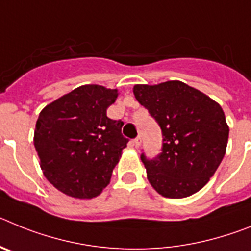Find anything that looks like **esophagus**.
I'll use <instances>...</instances> for the list:
<instances>
[{
    "instance_id": "obj_1",
    "label": "esophagus",
    "mask_w": 251,
    "mask_h": 251,
    "mask_svg": "<svg viewBox=\"0 0 251 251\" xmlns=\"http://www.w3.org/2000/svg\"><path fill=\"white\" fill-rule=\"evenodd\" d=\"M133 145L136 146V147H139L141 146V137H137V138L133 139Z\"/></svg>"
}]
</instances>
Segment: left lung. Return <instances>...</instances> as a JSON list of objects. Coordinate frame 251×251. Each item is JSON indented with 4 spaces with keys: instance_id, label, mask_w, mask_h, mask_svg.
Listing matches in <instances>:
<instances>
[{
    "instance_id": "obj_1",
    "label": "left lung",
    "mask_w": 251,
    "mask_h": 251,
    "mask_svg": "<svg viewBox=\"0 0 251 251\" xmlns=\"http://www.w3.org/2000/svg\"><path fill=\"white\" fill-rule=\"evenodd\" d=\"M133 93L163 137L158 156L150 159L141 154L152 187L170 199L200 191L220 166L227 146L229 127L220 104L178 80L138 84Z\"/></svg>"
}]
</instances>
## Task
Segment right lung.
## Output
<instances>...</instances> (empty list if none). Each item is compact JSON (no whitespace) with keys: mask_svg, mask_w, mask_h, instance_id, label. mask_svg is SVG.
<instances>
[{"mask_svg":"<svg viewBox=\"0 0 251 251\" xmlns=\"http://www.w3.org/2000/svg\"><path fill=\"white\" fill-rule=\"evenodd\" d=\"M117 89L81 85L40 112L34 145L44 176L59 191L93 199L109 185L128 139L122 121L106 117Z\"/></svg>","mask_w":251,"mask_h":251,"instance_id":"add662e5","label":"right lung"}]
</instances>
